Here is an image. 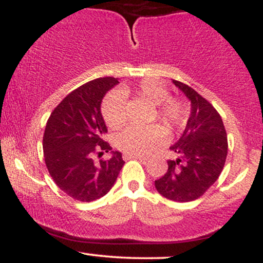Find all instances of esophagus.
Returning a JSON list of instances; mask_svg holds the SVG:
<instances>
[{
    "mask_svg": "<svg viewBox=\"0 0 263 263\" xmlns=\"http://www.w3.org/2000/svg\"><path fill=\"white\" fill-rule=\"evenodd\" d=\"M123 159L125 161H128V159H138V161L141 162H147V158L146 157H142V156H135V155H123Z\"/></svg>",
    "mask_w": 263,
    "mask_h": 263,
    "instance_id": "1",
    "label": "esophagus"
}]
</instances>
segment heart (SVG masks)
I'll list each match as a JSON object with an SVG mask.
<instances>
[{
  "mask_svg": "<svg viewBox=\"0 0 263 263\" xmlns=\"http://www.w3.org/2000/svg\"><path fill=\"white\" fill-rule=\"evenodd\" d=\"M137 96L157 106V117L163 122L168 131L179 127L185 119V107L179 100L170 98L165 86L153 80H143L134 86L123 85L119 91L110 92L102 101V116L111 128L121 127L126 122V100L127 96ZM164 136L161 126L152 125L147 127L126 128L117 136L116 144L127 155L147 156L159 144Z\"/></svg>",
  "mask_w": 263,
  "mask_h": 263,
  "instance_id": "b5f03b06",
  "label": "heart"
}]
</instances>
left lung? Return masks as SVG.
<instances>
[{"label":"left lung","mask_w":263,"mask_h":263,"mask_svg":"<svg viewBox=\"0 0 263 263\" xmlns=\"http://www.w3.org/2000/svg\"><path fill=\"white\" fill-rule=\"evenodd\" d=\"M173 84L190 101V115L183 135L170 147L177 158L168 161L167 173L155 185L164 198L185 203L201 197L216 182L228 156V137L209 101L180 81Z\"/></svg>","instance_id":"obj_1"}]
</instances>
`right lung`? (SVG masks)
<instances>
[{"instance_id":"right-lung-1","label":"right lung","mask_w":263,"mask_h":263,"mask_svg":"<svg viewBox=\"0 0 263 263\" xmlns=\"http://www.w3.org/2000/svg\"><path fill=\"white\" fill-rule=\"evenodd\" d=\"M117 78H99L71 91L54 108L45 126L43 152L53 180L65 194L79 201H92L112 188L122 165L121 152L112 148L101 102ZM110 152L106 161H93V155Z\"/></svg>"}]
</instances>
